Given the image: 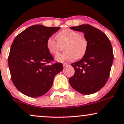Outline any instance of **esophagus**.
Instances as JSON below:
<instances>
[{"label":"esophagus","mask_w":124,"mask_h":124,"mask_svg":"<svg viewBox=\"0 0 124 124\" xmlns=\"http://www.w3.org/2000/svg\"><path fill=\"white\" fill-rule=\"evenodd\" d=\"M69 64L68 63H63V67L64 68H65V67H68V66H69Z\"/></svg>","instance_id":"obj_1"}]
</instances>
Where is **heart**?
<instances>
[{"mask_svg": "<svg viewBox=\"0 0 124 124\" xmlns=\"http://www.w3.org/2000/svg\"><path fill=\"white\" fill-rule=\"evenodd\" d=\"M65 44L63 48L65 53L60 54L55 57L58 62H70L75 58H83L85 55L88 46V40L84 36L80 35L78 32L68 28L58 33L57 40L54 36L49 37L46 46L49 53L56 55L59 53L61 45Z\"/></svg>", "mask_w": 124, "mask_h": 124, "instance_id": "obj_1", "label": "heart"}]
</instances>
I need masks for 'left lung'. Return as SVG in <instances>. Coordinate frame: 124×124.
I'll list each match as a JSON object with an SVG mask.
<instances>
[{
  "label": "left lung",
  "mask_w": 124,
  "mask_h": 124,
  "mask_svg": "<svg viewBox=\"0 0 124 124\" xmlns=\"http://www.w3.org/2000/svg\"><path fill=\"white\" fill-rule=\"evenodd\" d=\"M70 28L84 33L88 46L81 60L71 64L75 72L69 81L79 93L92 94L103 87L108 80L114 58L112 46L103 32L91 25L84 24Z\"/></svg>",
  "instance_id": "obj_1"
}]
</instances>
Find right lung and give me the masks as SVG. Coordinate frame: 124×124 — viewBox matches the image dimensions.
<instances>
[{
  "label": "right lung",
  "mask_w": 124,
  "mask_h": 124,
  "mask_svg": "<svg viewBox=\"0 0 124 124\" xmlns=\"http://www.w3.org/2000/svg\"><path fill=\"white\" fill-rule=\"evenodd\" d=\"M60 28L35 25L14 39L8 64L12 81L23 94L32 98L44 95L51 88L56 74L63 70L61 63L47 65L54 58L46 42Z\"/></svg>",
  "instance_id": "right-lung-1"
}]
</instances>
